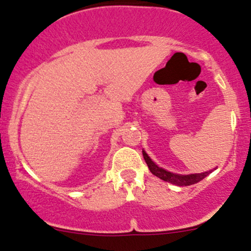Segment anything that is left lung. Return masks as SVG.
Here are the masks:
<instances>
[{"mask_svg": "<svg viewBox=\"0 0 251 251\" xmlns=\"http://www.w3.org/2000/svg\"><path fill=\"white\" fill-rule=\"evenodd\" d=\"M143 158H145L146 163H147L148 168H150L151 173L155 176H158L159 179L164 180V181L170 182V184L177 185V186H189V185L196 184V182L201 181L203 177L207 176L210 173H212V170L205 173H199V174H189V175H181V174H174V173H170L168 170L163 169V168L158 167L150 157H148L147 153L145 151H142Z\"/></svg>", "mask_w": 251, "mask_h": 251, "instance_id": "8db88e82", "label": "left lung"}]
</instances>
